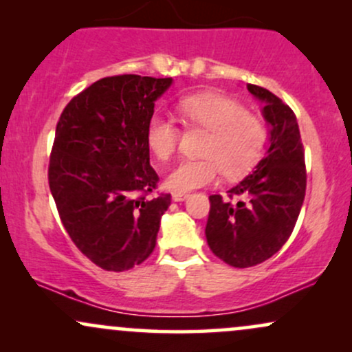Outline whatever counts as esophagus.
<instances>
[{
  "label": "esophagus",
  "mask_w": 352,
  "mask_h": 352,
  "mask_svg": "<svg viewBox=\"0 0 352 352\" xmlns=\"http://www.w3.org/2000/svg\"><path fill=\"white\" fill-rule=\"evenodd\" d=\"M172 199H173V201H184V200L188 199V193L173 192V193H172Z\"/></svg>",
  "instance_id": "34e87169"
}]
</instances>
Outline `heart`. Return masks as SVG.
Instances as JSON below:
<instances>
[{"mask_svg": "<svg viewBox=\"0 0 352 352\" xmlns=\"http://www.w3.org/2000/svg\"><path fill=\"white\" fill-rule=\"evenodd\" d=\"M180 116L190 125L210 131L201 159L180 160L165 179L173 192H192L213 184L220 172L230 179L245 175L258 162L266 142V129L258 117L246 112L236 100L215 92L182 98L177 104ZM145 140L153 155L168 160L177 151L180 131L162 112H155L147 122Z\"/></svg>", "mask_w": 352, "mask_h": 352, "instance_id": "obj_1", "label": "heart"}]
</instances>
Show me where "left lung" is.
<instances>
[{
  "label": "left lung",
  "instance_id": "8db88e82",
  "mask_svg": "<svg viewBox=\"0 0 352 352\" xmlns=\"http://www.w3.org/2000/svg\"><path fill=\"white\" fill-rule=\"evenodd\" d=\"M250 94L263 104L268 124V148L254 170L230 188V204L210 195L205 236L220 260L235 268H250L272 258L292 235L306 193L305 151L294 112L280 98L254 84Z\"/></svg>",
  "mask_w": 352,
  "mask_h": 352
}]
</instances>
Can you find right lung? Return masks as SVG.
Returning a JSON list of instances; mask_svg holds the SVG:
<instances>
[{
	"label": "right lung",
	"mask_w": 352,
	"mask_h": 352,
	"mask_svg": "<svg viewBox=\"0 0 352 352\" xmlns=\"http://www.w3.org/2000/svg\"><path fill=\"white\" fill-rule=\"evenodd\" d=\"M172 78H104L71 99L50 159V188L71 240L92 263L125 272L151 256L170 195L148 199L159 175L145 129Z\"/></svg>",
	"instance_id": "add662e5"
}]
</instances>
